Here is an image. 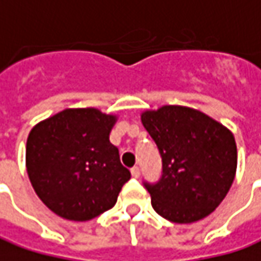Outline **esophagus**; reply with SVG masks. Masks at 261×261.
Returning a JSON list of instances; mask_svg holds the SVG:
<instances>
[{"mask_svg": "<svg viewBox=\"0 0 261 261\" xmlns=\"http://www.w3.org/2000/svg\"><path fill=\"white\" fill-rule=\"evenodd\" d=\"M131 175L134 176V178H139V175H140V168L139 166H133L131 168Z\"/></svg>", "mask_w": 261, "mask_h": 261, "instance_id": "esophagus-1", "label": "esophagus"}]
</instances>
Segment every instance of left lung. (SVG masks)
Listing matches in <instances>:
<instances>
[{"instance_id":"left-lung-1","label":"left lung","mask_w":261,"mask_h":261,"mask_svg":"<svg viewBox=\"0 0 261 261\" xmlns=\"http://www.w3.org/2000/svg\"><path fill=\"white\" fill-rule=\"evenodd\" d=\"M162 158V175L143 181L152 206L175 223L200 221L228 194L237 171L232 133L206 114L168 105L142 114Z\"/></svg>"}]
</instances>
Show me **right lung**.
<instances>
[{
	"mask_svg": "<svg viewBox=\"0 0 261 261\" xmlns=\"http://www.w3.org/2000/svg\"><path fill=\"white\" fill-rule=\"evenodd\" d=\"M115 119L95 108L64 109L30 131L29 179L58 216L90 221L117 203L131 174L109 142Z\"/></svg>",
	"mask_w": 261,
	"mask_h": 261,
	"instance_id": "add662e5",
	"label": "right lung"
}]
</instances>
